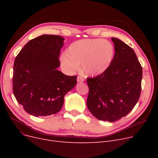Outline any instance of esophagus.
<instances>
[{"instance_id":"esophagus-1","label":"esophagus","mask_w":158,"mask_h":158,"mask_svg":"<svg viewBox=\"0 0 158 158\" xmlns=\"http://www.w3.org/2000/svg\"><path fill=\"white\" fill-rule=\"evenodd\" d=\"M84 81L85 79L83 78H82L81 77H79V76L77 77V82H84Z\"/></svg>"}]
</instances>
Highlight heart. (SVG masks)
I'll use <instances>...</instances> for the list:
<instances>
[{"instance_id": "1", "label": "heart", "mask_w": 158, "mask_h": 158, "mask_svg": "<svg viewBox=\"0 0 158 158\" xmlns=\"http://www.w3.org/2000/svg\"><path fill=\"white\" fill-rule=\"evenodd\" d=\"M114 47L106 40L82 39L74 41L60 57L63 70L73 73L79 69L86 77H97L105 72L112 63Z\"/></svg>"}]
</instances>
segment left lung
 Here are the masks:
<instances>
[{"label":"left lung","instance_id":"1","mask_svg":"<svg viewBox=\"0 0 158 158\" xmlns=\"http://www.w3.org/2000/svg\"><path fill=\"white\" fill-rule=\"evenodd\" d=\"M114 56L107 70L87 78V106L95 118L113 122L134 108L141 94L142 67L134 50L119 39L111 38Z\"/></svg>","mask_w":158,"mask_h":158}]
</instances>
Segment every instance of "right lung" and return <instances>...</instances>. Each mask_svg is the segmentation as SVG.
Instances as JSON below:
<instances>
[{
    "label": "right lung",
    "mask_w": 158,
    "mask_h": 158,
    "mask_svg": "<svg viewBox=\"0 0 158 158\" xmlns=\"http://www.w3.org/2000/svg\"><path fill=\"white\" fill-rule=\"evenodd\" d=\"M64 38L44 35L30 40L16 57L13 90L24 110L35 117L59 112L64 97L77 84V76H69L57 69Z\"/></svg>",
    "instance_id": "1"
}]
</instances>
